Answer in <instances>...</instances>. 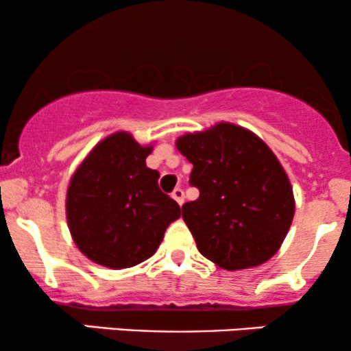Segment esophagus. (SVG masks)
<instances>
[{"mask_svg":"<svg viewBox=\"0 0 351 351\" xmlns=\"http://www.w3.org/2000/svg\"><path fill=\"white\" fill-rule=\"evenodd\" d=\"M171 198L175 199L176 203H178L180 206H181V204L184 203V193H183V189H181V188H175V189H173V193H171Z\"/></svg>","mask_w":351,"mask_h":351,"instance_id":"1","label":"esophagus"}]
</instances>
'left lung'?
Masks as SVG:
<instances>
[{
  "label": "left lung",
  "mask_w": 351,
  "mask_h": 351,
  "mask_svg": "<svg viewBox=\"0 0 351 351\" xmlns=\"http://www.w3.org/2000/svg\"><path fill=\"white\" fill-rule=\"evenodd\" d=\"M176 148L193 163L189 183L199 189L181 208L198 251L226 271L267 263L295 213L292 184L271 148L229 122L180 136Z\"/></svg>",
  "instance_id": "left-lung-1"
}]
</instances>
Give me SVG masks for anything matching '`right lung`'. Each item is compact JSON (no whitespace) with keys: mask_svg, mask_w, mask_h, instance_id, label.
<instances>
[{"mask_svg":"<svg viewBox=\"0 0 351 351\" xmlns=\"http://www.w3.org/2000/svg\"><path fill=\"white\" fill-rule=\"evenodd\" d=\"M153 145L115 132L92 148L72 175L67 226L79 251L108 269H127L156 252L170 223L181 216L158 188L160 173L145 160Z\"/></svg>","mask_w":351,"mask_h":351,"instance_id":"1","label":"right lung"}]
</instances>
